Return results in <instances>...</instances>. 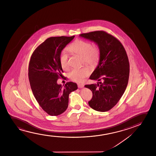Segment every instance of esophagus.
Here are the masks:
<instances>
[{
    "instance_id": "34e87169",
    "label": "esophagus",
    "mask_w": 156,
    "mask_h": 156,
    "mask_svg": "<svg viewBox=\"0 0 156 156\" xmlns=\"http://www.w3.org/2000/svg\"><path fill=\"white\" fill-rule=\"evenodd\" d=\"M83 86H84V85H83V84H82V83H78V87L79 88H83Z\"/></svg>"
}]
</instances>
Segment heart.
Here are the masks:
<instances>
[{
  "label": "heart",
  "mask_w": 156,
  "mask_h": 156,
  "mask_svg": "<svg viewBox=\"0 0 156 156\" xmlns=\"http://www.w3.org/2000/svg\"><path fill=\"white\" fill-rule=\"evenodd\" d=\"M69 51L73 54H78L83 58V62L94 66L97 64L100 58V50L96 46H93L92 44L87 41L77 39L72 43L68 48ZM69 56L65 51L60 54V62L61 66L64 70L69 69ZM90 69L87 67L73 69L69 76L71 79L76 82H82L86 77L90 73Z\"/></svg>",
  "instance_id": "b5f03b06"
}]
</instances>
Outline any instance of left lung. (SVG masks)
I'll use <instances>...</instances> for the list:
<instances>
[{
  "instance_id": "obj_1",
  "label": "left lung",
  "mask_w": 156,
  "mask_h": 156,
  "mask_svg": "<svg viewBox=\"0 0 156 156\" xmlns=\"http://www.w3.org/2000/svg\"><path fill=\"white\" fill-rule=\"evenodd\" d=\"M79 36L95 43L100 50L98 65L90 77L98 82L85 85L93 93L88 105L96 111H108L118 102L128 84L129 64L126 51L115 37L103 31Z\"/></svg>"
}]
</instances>
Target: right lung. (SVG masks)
Listing matches in <instances>:
<instances>
[{"label":"right lung","instance_id":"add662e5","mask_svg":"<svg viewBox=\"0 0 156 156\" xmlns=\"http://www.w3.org/2000/svg\"><path fill=\"white\" fill-rule=\"evenodd\" d=\"M74 37H50L35 49L31 57L29 79L32 93L41 108L49 115L63 113L68 107L69 94L78 89L77 83L73 82L64 86L57 83L63 73L60 54Z\"/></svg>","mask_w":156,"mask_h":156}]
</instances>
